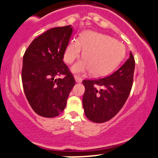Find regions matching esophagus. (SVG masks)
Listing matches in <instances>:
<instances>
[{"mask_svg":"<svg viewBox=\"0 0 158 158\" xmlns=\"http://www.w3.org/2000/svg\"><path fill=\"white\" fill-rule=\"evenodd\" d=\"M75 79H76V82H82V78L79 77V76H77V75L75 76Z\"/></svg>","mask_w":158,"mask_h":158,"instance_id":"1","label":"esophagus"}]
</instances>
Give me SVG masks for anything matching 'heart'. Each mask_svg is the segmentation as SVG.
<instances>
[{
	"label": "heart",
	"instance_id": "obj_1",
	"mask_svg": "<svg viewBox=\"0 0 158 158\" xmlns=\"http://www.w3.org/2000/svg\"><path fill=\"white\" fill-rule=\"evenodd\" d=\"M84 51V60L73 67L76 73L91 71L95 76H104L112 73L124 58L125 48L122 43L108 35L85 31L80 40L73 39L66 47L64 60L72 64Z\"/></svg>",
	"mask_w": 158,
	"mask_h": 158
}]
</instances>
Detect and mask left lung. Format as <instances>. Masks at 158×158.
Masks as SVG:
<instances>
[{
	"instance_id": "left-lung-1",
	"label": "left lung",
	"mask_w": 158,
	"mask_h": 158,
	"mask_svg": "<svg viewBox=\"0 0 158 158\" xmlns=\"http://www.w3.org/2000/svg\"><path fill=\"white\" fill-rule=\"evenodd\" d=\"M135 60L129 58L112 75L98 79H85L82 106L85 114L95 123L108 121L115 116L129 97L133 85ZM97 87L102 88L98 89Z\"/></svg>"
}]
</instances>
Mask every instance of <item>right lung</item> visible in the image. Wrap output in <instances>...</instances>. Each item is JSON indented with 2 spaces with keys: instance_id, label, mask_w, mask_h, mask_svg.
<instances>
[{
  "instance_id": "right-lung-1",
  "label": "right lung",
  "mask_w": 158,
  "mask_h": 158,
  "mask_svg": "<svg viewBox=\"0 0 158 158\" xmlns=\"http://www.w3.org/2000/svg\"><path fill=\"white\" fill-rule=\"evenodd\" d=\"M70 25L51 28L31 42L23 56L22 81L33 110L46 118L63 112L76 81L64 63V53L70 41ZM64 75V78H58Z\"/></svg>"
}]
</instances>
